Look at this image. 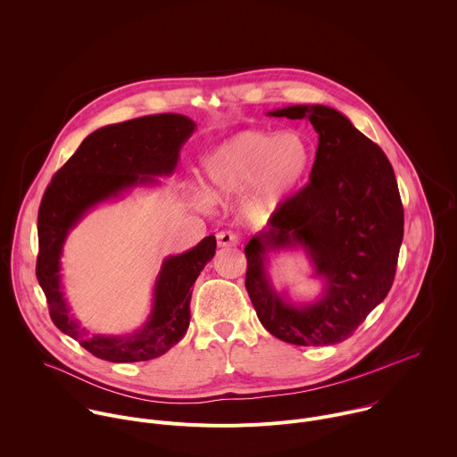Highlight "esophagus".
I'll list each match as a JSON object with an SVG mask.
<instances>
[{
    "label": "esophagus",
    "instance_id": "34e87169",
    "mask_svg": "<svg viewBox=\"0 0 457 457\" xmlns=\"http://www.w3.org/2000/svg\"><path fill=\"white\" fill-rule=\"evenodd\" d=\"M216 239H218V246H220V248H225V246H237V245H239V236H237L236 232H230V230L218 232Z\"/></svg>",
    "mask_w": 457,
    "mask_h": 457
}]
</instances>
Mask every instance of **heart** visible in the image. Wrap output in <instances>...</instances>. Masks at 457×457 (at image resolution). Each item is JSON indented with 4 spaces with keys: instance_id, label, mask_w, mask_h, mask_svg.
<instances>
[{
    "instance_id": "b5f03b06",
    "label": "heart",
    "mask_w": 457,
    "mask_h": 457,
    "mask_svg": "<svg viewBox=\"0 0 457 457\" xmlns=\"http://www.w3.org/2000/svg\"><path fill=\"white\" fill-rule=\"evenodd\" d=\"M314 166L311 139L298 130H243L205 159L209 195H196L205 209L212 196L227 202L245 193L241 214L252 225L268 221L309 179Z\"/></svg>"
}]
</instances>
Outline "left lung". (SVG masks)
<instances>
[{"label":"left lung","instance_id":"left-lung-1","mask_svg":"<svg viewBox=\"0 0 457 457\" xmlns=\"http://www.w3.org/2000/svg\"><path fill=\"white\" fill-rule=\"evenodd\" d=\"M273 118H307L318 132L309 184L245 246L246 291L262 327L298 346L348 339L391 289L403 237V207L386 154L341 112L325 105H293ZM302 245L322 296L295 306L270 286L267 253Z\"/></svg>","mask_w":457,"mask_h":457}]
</instances>
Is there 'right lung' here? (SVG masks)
Here are the masks:
<instances>
[{
    "label": "right lung",
    "mask_w": 457,
    "mask_h": 457,
    "mask_svg": "<svg viewBox=\"0 0 457 457\" xmlns=\"http://www.w3.org/2000/svg\"><path fill=\"white\" fill-rule=\"evenodd\" d=\"M195 129V121L182 114H155L104 127L82 141L45 191L37 216V280L46 295L54 323L100 359L150 361L184 337L191 320V287L214 257L216 237L207 236L189 252L164 261L146 323L125 336L89 334L71 316L59 273L66 237L95 205L136 186L157 184V177L171 175L180 148Z\"/></svg>",
    "instance_id": "add662e5"
}]
</instances>
